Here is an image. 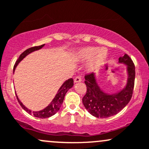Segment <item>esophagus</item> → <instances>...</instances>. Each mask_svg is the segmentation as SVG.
<instances>
[{
    "label": "esophagus",
    "mask_w": 149,
    "mask_h": 149,
    "mask_svg": "<svg viewBox=\"0 0 149 149\" xmlns=\"http://www.w3.org/2000/svg\"><path fill=\"white\" fill-rule=\"evenodd\" d=\"M82 81V78H81V76H77L74 78V83H78L81 82Z\"/></svg>",
    "instance_id": "34e87169"
}]
</instances>
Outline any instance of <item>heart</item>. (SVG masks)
I'll return each instance as SVG.
<instances>
[{
    "label": "heart",
    "instance_id": "b5f03b06",
    "mask_svg": "<svg viewBox=\"0 0 149 149\" xmlns=\"http://www.w3.org/2000/svg\"><path fill=\"white\" fill-rule=\"evenodd\" d=\"M107 57V52L105 49H98L95 47H83L78 53V58L80 61L91 60L89 68L91 71H95L100 68L105 63Z\"/></svg>",
    "mask_w": 149,
    "mask_h": 149
}]
</instances>
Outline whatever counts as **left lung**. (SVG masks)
Masks as SVG:
<instances>
[{
    "label": "left lung",
    "mask_w": 149,
    "mask_h": 149,
    "mask_svg": "<svg viewBox=\"0 0 149 149\" xmlns=\"http://www.w3.org/2000/svg\"><path fill=\"white\" fill-rule=\"evenodd\" d=\"M119 63L127 65L129 78L126 88L117 94L107 95L102 92L96 83L93 73L85 76L87 91L83 97V104L94 117L106 118L113 116L120 112L132 99L134 87V63L127 54L120 57Z\"/></svg>",
    "instance_id": "left-lung-1"
}]
</instances>
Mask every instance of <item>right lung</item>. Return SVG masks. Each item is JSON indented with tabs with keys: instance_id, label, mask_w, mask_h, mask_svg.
I'll return each instance as SVG.
<instances>
[{
	"instance_id": "1",
	"label": "right lung",
	"mask_w": 149,
	"mask_h": 149,
	"mask_svg": "<svg viewBox=\"0 0 149 149\" xmlns=\"http://www.w3.org/2000/svg\"><path fill=\"white\" fill-rule=\"evenodd\" d=\"M44 46H45V45L31 47V48L27 49H26L24 52H22V53L19 55V58H17V60L16 61L15 63L13 71H15V67L17 66V64H18L19 62L22 61V60L23 59L24 57L27 56V54H30L31 52H35V51H36V50L40 49L42 48ZM73 78H70V79L67 80L66 82H64V83L62 85L61 87L59 88L58 93H57V94L56 95V96H55V97L54 98L53 100L52 101V102H51V103L49 104V105L47 106L46 108L42 109V110H41V111H38V112H32L30 109H27V107H24V106L23 105V104H22V102H20V100L18 99L17 96V101H18L19 104H20L21 107H22V109H24V110L27 112V113L32 114L34 117H38V118H42V119L48 118V117H51V116H52V115H54V114H56V112L59 110L60 107H61V104H62V103H63V99H64L65 95H66L67 91H68L70 88L73 87Z\"/></svg>"
}]
</instances>
